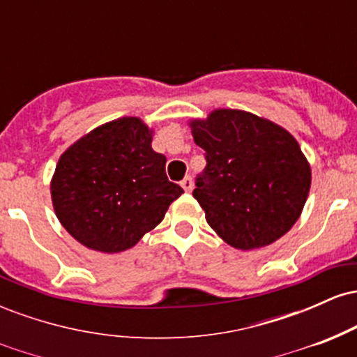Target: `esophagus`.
<instances>
[{
  "mask_svg": "<svg viewBox=\"0 0 357 357\" xmlns=\"http://www.w3.org/2000/svg\"><path fill=\"white\" fill-rule=\"evenodd\" d=\"M181 186H183L184 191H188V192L192 191V186H195V184H192V178H191V176H186V178L183 179Z\"/></svg>",
  "mask_w": 357,
  "mask_h": 357,
  "instance_id": "obj_1",
  "label": "esophagus"
}]
</instances>
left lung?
Segmentation results:
<instances>
[{
  "instance_id": "1",
  "label": "left lung",
  "mask_w": 357,
  "mask_h": 357,
  "mask_svg": "<svg viewBox=\"0 0 357 357\" xmlns=\"http://www.w3.org/2000/svg\"><path fill=\"white\" fill-rule=\"evenodd\" d=\"M191 129L206 159L192 196L208 225L240 250L284 236L310 190L309 162L296 139L267 119L233 109L192 121Z\"/></svg>"
}]
</instances>
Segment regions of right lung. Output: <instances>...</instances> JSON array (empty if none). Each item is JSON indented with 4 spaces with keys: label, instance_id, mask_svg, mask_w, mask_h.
I'll return each mask as SVG.
<instances>
[{
    "label": "right lung",
    "instance_id": "add662e5",
    "mask_svg": "<svg viewBox=\"0 0 357 357\" xmlns=\"http://www.w3.org/2000/svg\"><path fill=\"white\" fill-rule=\"evenodd\" d=\"M137 117L109 122L61 154L52 181L60 223L87 248L117 253L158 227L183 195L166 176V155Z\"/></svg>",
    "mask_w": 357,
    "mask_h": 357
}]
</instances>
